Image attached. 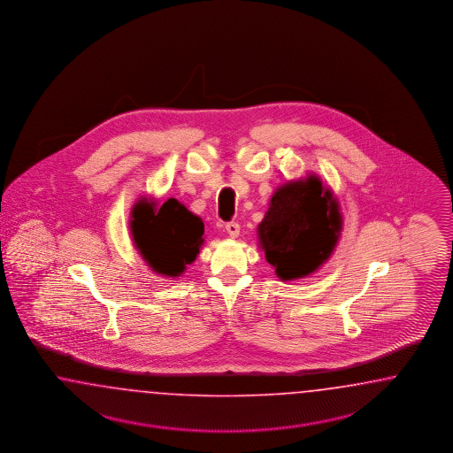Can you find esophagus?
Instances as JSON below:
<instances>
[{"label":"esophagus","instance_id":"esophagus-1","mask_svg":"<svg viewBox=\"0 0 453 453\" xmlns=\"http://www.w3.org/2000/svg\"><path fill=\"white\" fill-rule=\"evenodd\" d=\"M226 231H227V234H229L233 239H235V237L239 235V233H241V226H239L237 222H227V224H226Z\"/></svg>","mask_w":453,"mask_h":453}]
</instances>
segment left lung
I'll return each instance as SVG.
<instances>
[{
    "label": "left lung",
    "mask_w": 453,
    "mask_h": 453,
    "mask_svg": "<svg viewBox=\"0 0 453 453\" xmlns=\"http://www.w3.org/2000/svg\"><path fill=\"white\" fill-rule=\"evenodd\" d=\"M341 229L337 201L320 179L309 176L274 192L257 234L275 274L292 280L314 273L329 259Z\"/></svg>",
    "instance_id": "left-lung-1"
}]
</instances>
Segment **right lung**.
<instances>
[{"instance_id": "obj_1", "label": "right lung", "mask_w": 453, "mask_h": 453, "mask_svg": "<svg viewBox=\"0 0 453 453\" xmlns=\"http://www.w3.org/2000/svg\"><path fill=\"white\" fill-rule=\"evenodd\" d=\"M131 231L142 257L159 274L176 277L196 261L204 239V222L176 199L156 209L139 201L131 212Z\"/></svg>"}]
</instances>
